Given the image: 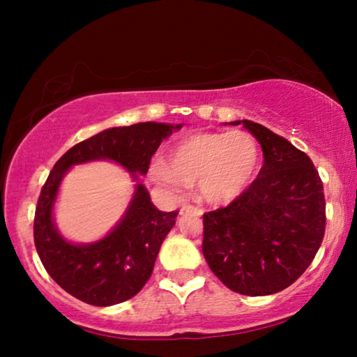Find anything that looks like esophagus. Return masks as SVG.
I'll return each instance as SVG.
<instances>
[{
	"instance_id": "obj_1",
	"label": "esophagus",
	"mask_w": 357,
	"mask_h": 357,
	"mask_svg": "<svg viewBox=\"0 0 357 357\" xmlns=\"http://www.w3.org/2000/svg\"><path fill=\"white\" fill-rule=\"evenodd\" d=\"M180 214H193V216H202L203 209L198 206H193V204H185V206H182V209H180Z\"/></svg>"
}]
</instances>
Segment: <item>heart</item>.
<instances>
[{
	"label": "heart",
	"instance_id": "obj_1",
	"mask_svg": "<svg viewBox=\"0 0 357 357\" xmlns=\"http://www.w3.org/2000/svg\"><path fill=\"white\" fill-rule=\"evenodd\" d=\"M260 160L257 141L245 131L195 133L169 154V165L154 164L151 172L175 192L198 183L199 193L213 204L231 203L252 182Z\"/></svg>",
	"mask_w": 357,
	"mask_h": 357
}]
</instances>
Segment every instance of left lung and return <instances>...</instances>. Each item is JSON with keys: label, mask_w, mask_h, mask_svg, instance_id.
<instances>
[{"label": "left lung", "mask_w": 357, "mask_h": 357, "mask_svg": "<svg viewBox=\"0 0 357 357\" xmlns=\"http://www.w3.org/2000/svg\"><path fill=\"white\" fill-rule=\"evenodd\" d=\"M242 123L263 149V165L226 208L203 214V255L229 289L270 296L304 273L325 236L324 183L309 155L250 120Z\"/></svg>", "instance_id": "1"}]
</instances>
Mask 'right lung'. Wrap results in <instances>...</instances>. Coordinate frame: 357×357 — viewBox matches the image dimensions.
Wrapping results in <instances>:
<instances>
[{
  "label": "right lung",
  "mask_w": 357,
  "mask_h": 357,
  "mask_svg": "<svg viewBox=\"0 0 357 357\" xmlns=\"http://www.w3.org/2000/svg\"><path fill=\"white\" fill-rule=\"evenodd\" d=\"M178 128L182 125L146 121L104 130L73 146L53 165L37 202L33 242L43 268L68 294L97 307L120 304L138 294L151 278L178 211H159L144 185L136 183L135 197L119 226L99 242L75 245L58 234L52 218L63 175L71 165L109 159L136 178V174H148L159 144Z\"/></svg>",
  "instance_id": "obj_1"
}]
</instances>
